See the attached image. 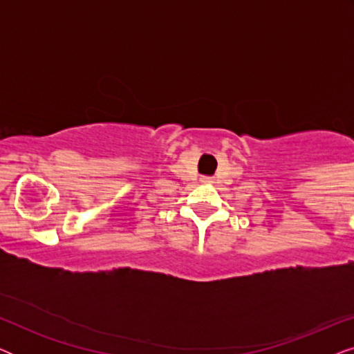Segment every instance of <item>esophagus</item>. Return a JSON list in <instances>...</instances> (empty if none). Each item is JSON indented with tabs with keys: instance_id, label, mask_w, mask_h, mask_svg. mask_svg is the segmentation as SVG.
I'll return each mask as SVG.
<instances>
[{
	"instance_id": "1",
	"label": "esophagus",
	"mask_w": 354,
	"mask_h": 354,
	"mask_svg": "<svg viewBox=\"0 0 354 354\" xmlns=\"http://www.w3.org/2000/svg\"><path fill=\"white\" fill-rule=\"evenodd\" d=\"M203 182H211V178L209 177H205V178H203Z\"/></svg>"
}]
</instances>
